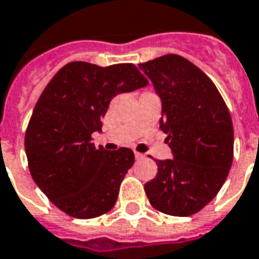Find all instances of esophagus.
Segmentation results:
<instances>
[{"label": "esophagus", "mask_w": 259, "mask_h": 259, "mask_svg": "<svg viewBox=\"0 0 259 259\" xmlns=\"http://www.w3.org/2000/svg\"><path fill=\"white\" fill-rule=\"evenodd\" d=\"M135 159H137V160H142V159H145V155H144V153L135 152Z\"/></svg>", "instance_id": "esophagus-1"}]
</instances>
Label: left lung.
Segmentation results:
<instances>
[{"label":"left lung","instance_id":"1","mask_svg":"<svg viewBox=\"0 0 259 259\" xmlns=\"http://www.w3.org/2000/svg\"><path fill=\"white\" fill-rule=\"evenodd\" d=\"M140 69L160 99L159 128L174 156L155 160L158 174L145 183V193L165 214L192 215L227 179L234 149L230 112L214 83L179 55L153 59Z\"/></svg>","mask_w":259,"mask_h":259}]
</instances>
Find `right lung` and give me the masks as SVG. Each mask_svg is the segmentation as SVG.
<instances>
[{"label":"right lung","instance_id":"obj_1","mask_svg":"<svg viewBox=\"0 0 259 259\" xmlns=\"http://www.w3.org/2000/svg\"><path fill=\"white\" fill-rule=\"evenodd\" d=\"M147 84L131 63L101 67L72 62L40 94L25 135V152L33 182L66 214L94 219L114 207L134 152L97 149L92 134L101 133V118L117 94Z\"/></svg>","mask_w":259,"mask_h":259}]
</instances>
